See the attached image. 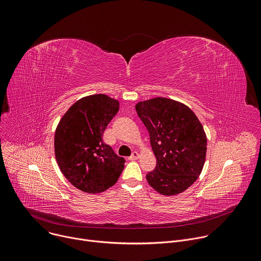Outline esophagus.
<instances>
[{"label":"esophagus","mask_w":261,"mask_h":261,"mask_svg":"<svg viewBox=\"0 0 261 261\" xmlns=\"http://www.w3.org/2000/svg\"><path fill=\"white\" fill-rule=\"evenodd\" d=\"M138 158H139V154L134 151V152L131 154V156L129 157V160H137Z\"/></svg>","instance_id":"34e87169"}]
</instances>
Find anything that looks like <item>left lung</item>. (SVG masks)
<instances>
[{
	"label": "left lung",
	"mask_w": 261,
	"mask_h": 261,
	"mask_svg": "<svg viewBox=\"0 0 261 261\" xmlns=\"http://www.w3.org/2000/svg\"><path fill=\"white\" fill-rule=\"evenodd\" d=\"M137 115L150 133L157 159L146 180L162 195L184 192L198 178L206 155V135L193 111L185 104L154 98L135 106Z\"/></svg>",
	"instance_id": "left-lung-1"
}]
</instances>
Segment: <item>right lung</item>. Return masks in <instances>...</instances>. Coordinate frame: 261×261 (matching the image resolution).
Instances as JSON below:
<instances>
[{
	"mask_svg": "<svg viewBox=\"0 0 261 261\" xmlns=\"http://www.w3.org/2000/svg\"><path fill=\"white\" fill-rule=\"evenodd\" d=\"M119 106L118 100L103 94L85 97L67 110L57 127V162L65 177L81 191H105L124 169L125 159L102 139Z\"/></svg>",
	"mask_w": 261,
	"mask_h": 261,
	"instance_id": "1",
	"label": "right lung"
}]
</instances>
